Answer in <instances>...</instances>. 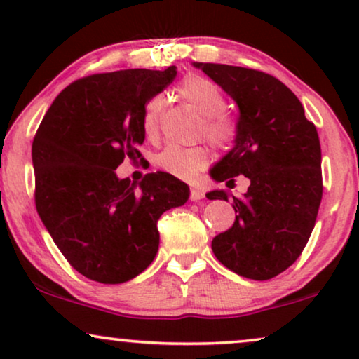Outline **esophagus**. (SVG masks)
Wrapping results in <instances>:
<instances>
[{"instance_id": "1", "label": "esophagus", "mask_w": 359, "mask_h": 359, "mask_svg": "<svg viewBox=\"0 0 359 359\" xmlns=\"http://www.w3.org/2000/svg\"><path fill=\"white\" fill-rule=\"evenodd\" d=\"M204 198V191L201 188H191L189 191V199L191 201H199Z\"/></svg>"}]
</instances>
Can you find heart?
<instances>
[{
  "label": "heart",
  "mask_w": 359,
  "mask_h": 359,
  "mask_svg": "<svg viewBox=\"0 0 359 359\" xmlns=\"http://www.w3.org/2000/svg\"><path fill=\"white\" fill-rule=\"evenodd\" d=\"M178 95L196 107L204 116V134L219 149H227L237 135V124L233 117L224 109L225 96L220 86L199 75H188L176 86ZM165 97L151 96L145 102L142 116V130L147 139H155L160 130ZM209 150L205 147L168 145L156 156V165L166 173L181 180H193L209 163Z\"/></svg>",
  "instance_id": "obj_1"
}]
</instances>
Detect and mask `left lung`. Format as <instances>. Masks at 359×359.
Wrapping results in <instances>:
<instances>
[{"label": "left lung", "mask_w": 359, "mask_h": 359, "mask_svg": "<svg viewBox=\"0 0 359 359\" xmlns=\"http://www.w3.org/2000/svg\"><path fill=\"white\" fill-rule=\"evenodd\" d=\"M237 102L233 149L210 170L212 180H250L243 196H232L235 222L212 240L215 258L240 276L266 281L301 257L322 201V151L316 126L289 88L252 68L199 63ZM209 199L229 201L222 189Z\"/></svg>", "instance_id": "left-lung-1"}]
</instances>
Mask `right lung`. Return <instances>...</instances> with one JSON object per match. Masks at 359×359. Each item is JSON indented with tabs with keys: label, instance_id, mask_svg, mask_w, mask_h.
I'll return each instance as SVG.
<instances>
[{
	"label": "right lung",
	"instance_id": "1",
	"mask_svg": "<svg viewBox=\"0 0 359 359\" xmlns=\"http://www.w3.org/2000/svg\"><path fill=\"white\" fill-rule=\"evenodd\" d=\"M166 70L96 73L68 85L32 142L39 217L67 262L88 279L121 284L158 252L160 215L189 198L188 184L156 171L139 184L116 168L140 158L145 102L175 80Z\"/></svg>",
	"mask_w": 359,
	"mask_h": 359
}]
</instances>
